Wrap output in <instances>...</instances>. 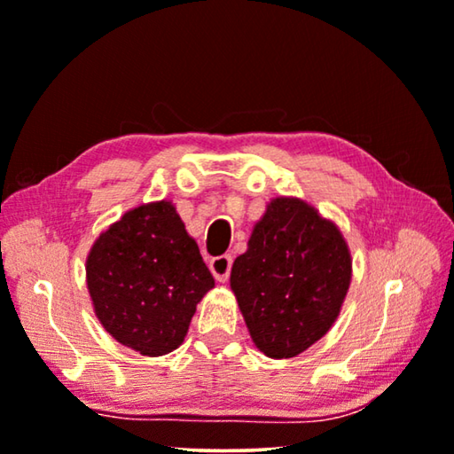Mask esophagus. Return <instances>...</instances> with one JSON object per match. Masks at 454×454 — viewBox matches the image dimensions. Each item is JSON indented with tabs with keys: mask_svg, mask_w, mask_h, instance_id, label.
Wrapping results in <instances>:
<instances>
[{
	"mask_svg": "<svg viewBox=\"0 0 454 454\" xmlns=\"http://www.w3.org/2000/svg\"><path fill=\"white\" fill-rule=\"evenodd\" d=\"M230 269H232V256H230V254L215 256V259L209 261V270H212L215 281H220V283L228 281Z\"/></svg>",
	"mask_w": 454,
	"mask_h": 454,
	"instance_id": "1",
	"label": "esophagus"
}]
</instances>
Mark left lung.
<instances>
[{
	"label": "left lung",
	"mask_w": 454,
	"mask_h": 454,
	"mask_svg": "<svg viewBox=\"0 0 454 454\" xmlns=\"http://www.w3.org/2000/svg\"><path fill=\"white\" fill-rule=\"evenodd\" d=\"M353 273L347 240L297 198H275L256 222L230 287L250 338L270 358H292L328 333Z\"/></svg>",
	"instance_id": "8db88e82"
}]
</instances>
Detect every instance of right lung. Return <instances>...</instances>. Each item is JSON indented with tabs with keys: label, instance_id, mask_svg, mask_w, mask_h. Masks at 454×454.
Returning a JSON list of instances; mask_svg holds the SVG:
<instances>
[{
	"label": "right lung",
	"instance_id": "1",
	"mask_svg": "<svg viewBox=\"0 0 454 454\" xmlns=\"http://www.w3.org/2000/svg\"><path fill=\"white\" fill-rule=\"evenodd\" d=\"M85 273L101 326L145 356L177 348L214 287L198 242L165 200L130 209L101 232Z\"/></svg>",
	"mask_w": 454,
	"mask_h": 454
}]
</instances>
